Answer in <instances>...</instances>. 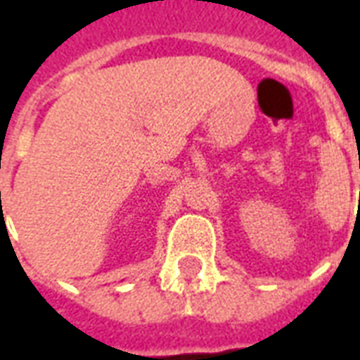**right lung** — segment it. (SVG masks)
Instances as JSON below:
<instances>
[{"label": "right lung", "mask_w": 360, "mask_h": 360, "mask_svg": "<svg viewBox=\"0 0 360 360\" xmlns=\"http://www.w3.org/2000/svg\"><path fill=\"white\" fill-rule=\"evenodd\" d=\"M0 195H1V193H0Z\"/></svg>", "instance_id": "right-lung-1"}]
</instances>
